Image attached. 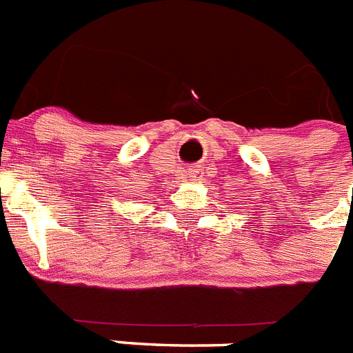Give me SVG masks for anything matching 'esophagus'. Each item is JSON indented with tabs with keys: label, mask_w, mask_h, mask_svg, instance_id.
I'll return each mask as SVG.
<instances>
[{
	"label": "esophagus",
	"mask_w": 353,
	"mask_h": 353,
	"mask_svg": "<svg viewBox=\"0 0 353 353\" xmlns=\"http://www.w3.org/2000/svg\"><path fill=\"white\" fill-rule=\"evenodd\" d=\"M186 176L190 177V179H195V177L199 176V167H188V168H186Z\"/></svg>",
	"instance_id": "1"
}]
</instances>
